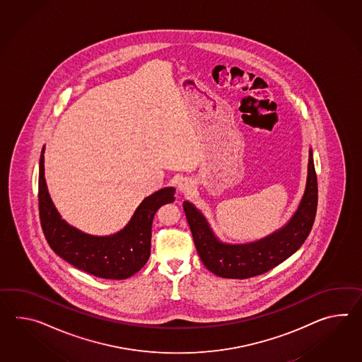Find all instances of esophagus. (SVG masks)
<instances>
[{"label": "esophagus", "instance_id": "obj_1", "mask_svg": "<svg viewBox=\"0 0 362 362\" xmlns=\"http://www.w3.org/2000/svg\"><path fill=\"white\" fill-rule=\"evenodd\" d=\"M179 189L182 191V192H189V189H191V185L188 183V180H185V179H182L180 182H179Z\"/></svg>", "mask_w": 362, "mask_h": 362}]
</instances>
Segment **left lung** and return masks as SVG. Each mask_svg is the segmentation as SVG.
Instances as JSON below:
<instances>
[{"instance_id": "obj_1", "label": "left lung", "mask_w": 362, "mask_h": 362, "mask_svg": "<svg viewBox=\"0 0 362 362\" xmlns=\"http://www.w3.org/2000/svg\"><path fill=\"white\" fill-rule=\"evenodd\" d=\"M317 180L310 151L306 191L289 223L272 235L248 245H223L213 235L203 214L192 204L183 203L185 218L204 265L223 279H250L265 274L300 248L313 229L317 216Z\"/></svg>"}]
</instances>
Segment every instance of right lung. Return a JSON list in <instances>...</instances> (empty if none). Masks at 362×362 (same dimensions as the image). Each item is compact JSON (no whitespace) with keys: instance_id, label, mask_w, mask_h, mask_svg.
I'll return each mask as SVG.
<instances>
[{"instance_id":"add662e5","label":"right lung","mask_w":362,"mask_h":362,"mask_svg":"<svg viewBox=\"0 0 362 362\" xmlns=\"http://www.w3.org/2000/svg\"><path fill=\"white\" fill-rule=\"evenodd\" d=\"M45 148L39 162V216L49 247L69 264L100 279L123 280L139 272L150 255L151 223L163 204L173 203L175 189L162 188L148 196L133 214L132 220L115 235L93 237L62 220L47 191Z\"/></svg>"}]
</instances>
